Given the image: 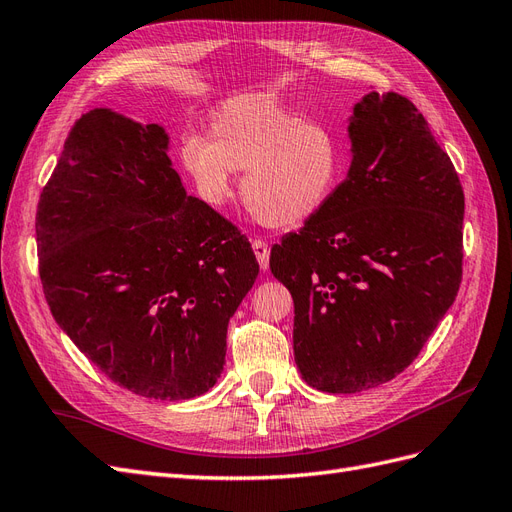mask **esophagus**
<instances>
[{"instance_id":"34e87169","label":"esophagus","mask_w":512,"mask_h":512,"mask_svg":"<svg viewBox=\"0 0 512 512\" xmlns=\"http://www.w3.org/2000/svg\"><path fill=\"white\" fill-rule=\"evenodd\" d=\"M252 247H254V254H256V260H258L260 269L267 271L269 269V245L265 241L258 239V241L252 243Z\"/></svg>"}]
</instances>
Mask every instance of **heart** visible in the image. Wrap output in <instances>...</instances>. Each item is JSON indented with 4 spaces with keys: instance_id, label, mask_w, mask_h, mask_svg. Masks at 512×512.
<instances>
[{
    "instance_id": "b5f03b06",
    "label": "heart",
    "mask_w": 512,
    "mask_h": 512,
    "mask_svg": "<svg viewBox=\"0 0 512 512\" xmlns=\"http://www.w3.org/2000/svg\"><path fill=\"white\" fill-rule=\"evenodd\" d=\"M181 166L211 207L228 203L235 194L232 173H243L241 194L254 218L269 228H290L327 200L337 147L320 123L299 119L271 96L245 94L213 113L207 141L185 138Z\"/></svg>"
}]
</instances>
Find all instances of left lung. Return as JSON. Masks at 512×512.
I'll use <instances>...</instances> for the list:
<instances>
[{
	"label": "left lung",
	"instance_id": "8db88e82",
	"mask_svg": "<svg viewBox=\"0 0 512 512\" xmlns=\"http://www.w3.org/2000/svg\"><path fill=\"white\" fill-rule=\"evenodd\" d=\"M348 141L346 179L269 260L294 301V363L324 393L399 376L461 282L466 200L425 117L404 96L369 91Z\"/></svg>",
	"mask_w": 512,
	"mask_h": 512
}]
</instances>
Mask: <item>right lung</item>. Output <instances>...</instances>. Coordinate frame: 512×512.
<instances>
[{
    "mask_svg": "<svg viewBox=\"0 0 512 512\" xmlns=\"http://www.w3.org/2000/svg\"><path fill=\"white\" fill-rule=\"evenodd\" d=\"M168 149L158 123L83 115L42 190L36 241L46 301L76 348L123 389L179 401L218 382L258 262L188 196Z\"/></svg>",
    "mask_w": 512,
    "mask_h": 512,
    "instance_id": "right-lung-1",
    "label": "right lung"
}]
</instances>
